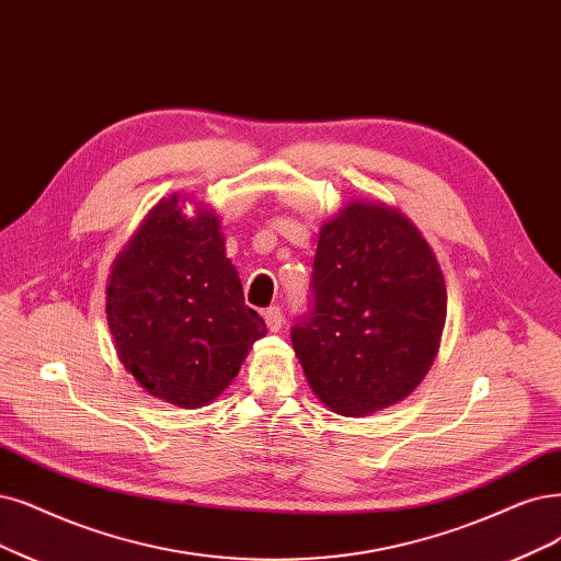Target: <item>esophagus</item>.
Instances as JSON below:
<instances>
[{"label": "esophagus", "mask_w": 561, "mask_h": 561, "mask_svg": "<svg viewBox=\"0 0 561 561\" xmlns=\"http://www.w3.org/2000/svg\"><path fill=\"white\" fill-rule=\"evenodd\" d=\"M265 323L270 328V333H279L282 325H284V314L279 307H270L265 312Z\"/></svg>", "instance_id": "34e87169"}]
</instances>
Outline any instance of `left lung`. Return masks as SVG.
<instances>
[{
	"label": "left lung",
	"mask_w": 561,
	"mask_h": 561,
	"mask_svg": "<svg viewBox=\"0 0 561 561\" xmlns=\"http://www.w3.org/2000/svg\"><path fill=\"white\" fill-rule=\"evenodd\" d=\"M312 291L291 342L330 411L367 416L419 388L439 354L448 296L416 224L386 203L351 201L321 226Z\"/></svg>",
	"instance_id": "8db88e82"
}]
</instances>
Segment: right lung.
<instances>
[{"label":"right lung","mask_w":561,"mask_h":561,"mask_svg":"<svg viewBox=\"0 0 561 561\" xmlns=\"http://www.w3.org/2000/svg\"><path fill=\"white\" fill-rule=\"evenodd\" d=\"M190 194L161 198L113 261L106 317L117 358L136 383L180 409L210 404L267 330L244 305L226 259L219 215Z\"/></svg>","instance_id":"obj_1"}]
</instances>
